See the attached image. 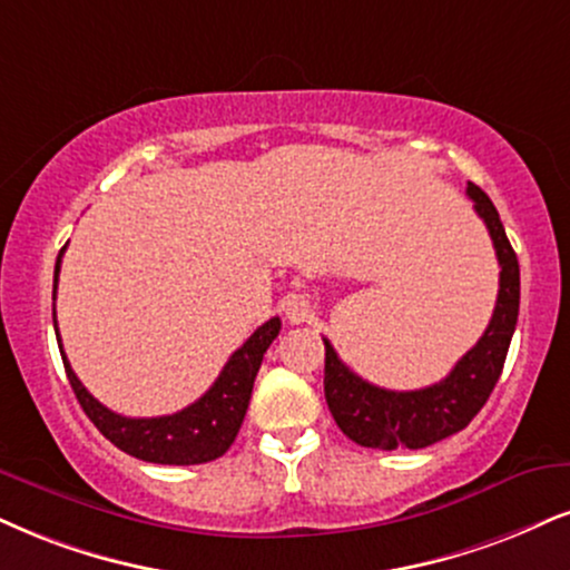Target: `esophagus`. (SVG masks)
Listing matches in <instances>:
<instances>
[{"label":"esophagus","instance_id":"esophagus-1","mask_svg":"<svg viewBox=\"0 0 570 570\" xmlns=\"http://www.w3.org/2000/svg\"><path fill=\"white\" fill-rule=\"evenodd\" d=\"M283 312H285V320L291 322V325H304L314 317V308H312V301L306 296H298V293H291V296L283 298Z\"/></svg>","mask_w":570,"mask_h":570}]
</instances>
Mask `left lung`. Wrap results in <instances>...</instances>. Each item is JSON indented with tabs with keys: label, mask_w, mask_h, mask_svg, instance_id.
Returning <instances> with one entry per match:
<instances>
[{
	"label": "left lung",
	"mask_w": 570,
	"mask_h": 570,
	"mask_svg": "<svg viewBox=\"0 0 570 570\" xmlns=\"http://www.w3.org/2000/svg\"><path fill=\"white\" fill-rule=\"evenodd\" d=\"M468 198L487 224L500 262V293L481 341L454 364L444 381L420 391H389L372 385L341 362L325 341V399L335 423L351 441L367 449H425L446 439L481 412L500 381L504 356L515 333L521 306V269L504 235L494 203L468 181Z\"/></svg>",
	"instance_id": "obj_1"
}]
</instances>
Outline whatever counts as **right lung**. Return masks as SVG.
<instances>
[{
    "instance_id": "1",
    "label": "right lung",
    "mask_w": 570,
    "mask_h": 570,
    "mask_svg": "<svg viewBox=\"0 0 570 570\" xmlns=\"http://www.w3.org/2000/svg\"><path fill=\"white\" fill-rule=\"evenodd\" d=\"M66 250V248H62ZM55 264V285L52 298L58 296V274H60V258ZM55 335H58V346L62 348L58 320H55ZM283 322L279 317H272L264 322L248 341L243 343L224 370L216 377V383L203 393L195 404L185 406L181 412L164 414V417H124L114 410L97 402L91 393L83 389L76 372L70 370L66 351L62 354V364H66V375L73 389L76 399H79L81 410L87 417L97 425L110 444H116L121 452L137 456V460L156 462V465H200V462H210L222 456L235 441L237 431H240L245 410H248L253 381L256 372L262 367V360L272 341L279 335Z\"/></svg>"
}]
</instances>
